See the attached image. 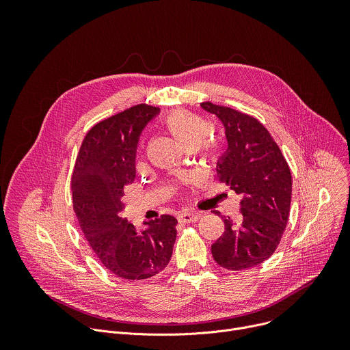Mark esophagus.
<instances>
[{
    "mask_svg": "<svg viewBox=\"0 0 350 350\" xmlns=\"http://www.w3.org/2000/svg\"><path fill=\"white\" fill-rule=\"evenodd\" d=\"M201 216H202L201 212L189 211V212H184V213L178 215V221H181V223H193V221H196Z\"/></svg>",
    "mask_w": 350,
    "mask_h": 350,
    "instance_id": "34e87169",
    "label": "esophagus"
}]
</instances>
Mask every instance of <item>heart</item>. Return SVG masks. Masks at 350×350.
Here are the masks:
<instances>
[{"mask_svg":"<svg viewBox=\"0 0 350 350\" xmlns=\"http://www.w3.org/2000/svg\"><path fill=\"white\" fill-rule=\"evenodd\" d=\"M165 126L167 130L185 146L193 148L201 144L211 133V123L193 112L189 111H174L165 119ZM215 141L206 139L204 142V152L211 154L215 149Z\"/></svg>","mask_w":350,"mask_h":350,"instance_id":"heart-1","label":"heart"}]
</instances>
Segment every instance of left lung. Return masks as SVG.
<instances>
[{"label":"left lung","instance_id":"1","mask_svg":"<svg viewBox=\"0 0 350 350\" xmlns=\"http://www.w3.org/2000/svg\"><path fill=\"white\" fill-rule=\"evenodd\" d=\"M202 108L226 129L228 148L217 162L220 183L241 196V217H224L223 235L212 256L227 270H246L267 260L281 241L289 217L292 176L277 142L254 116L213 103Z\"/></svg>","mask_w":350,"mask_h":350}]
</instances>
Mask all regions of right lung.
I'll return each mask as SVG.
<instances>
[{
    "label": "right lung",
    "mask_w": 350,
    "mask_h": 350,
    "mask_svg": "<svg viewBox=\"0 0 350 350\" xmlns=\"http://www.w3.org/2000/svg\"><path fill=\"white\" fill-rule=\"evenodd\" d=\"M158 112L139 104L92 126L72 174L73 211L85 239L105 269L129 281L161 273L177 235V220L170 215L149 220L141 232L120 215L124 185L135 178L138 137Z\"/></svg>",
    "instance_id": "obj_1"
}]
</instances>
